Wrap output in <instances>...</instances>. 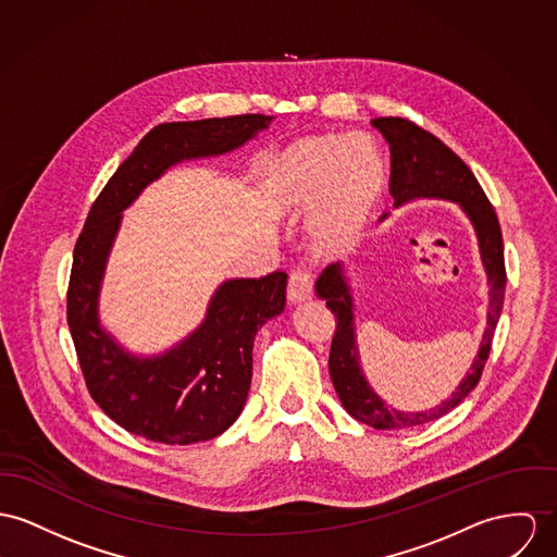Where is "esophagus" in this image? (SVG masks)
I'll use <instances>...</instances> for the list:
<instances>
[{
	"mask_svg": "<svg viewBox=\"0 0 557 557\" xmlns=\"http://www.w3.org/2000/svg\"><path fill=\"white\" fill-rule=\"evenodd\" d=\"M313 297V277L307 269H297L288 277V300L293 305L305 302Z\"/></svg>",
	"mask_w": 557,
	"mask_h": 557,
	"instance_id": "obj_1",
	"label": "esophagus"
}]
</instances>
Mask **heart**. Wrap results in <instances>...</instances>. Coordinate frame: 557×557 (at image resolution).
<instances>
[{
	"instance_id": "b5f03b06",
	"label": "heart",
	"mask_w": 557,
	"mask_h": 557,
	"mask_svg": "<svg viewBox=\"0 0 557 557\" xmlns=\"http://www.w3.org/2000/svg\"><path fill=\"white\" fill-rule=\"evenodd\" d=\"M382 186V157L369 137L311 135L275 159L271 199L282 214L313 210L318 248L343 255L358 244Z\"/></svg>"
}]
</instances>
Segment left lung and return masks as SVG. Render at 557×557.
Masks as SVG:
<instances>
[{
  "instance_id": "8db88e82",
  "label": "left lung",
  "mask_w": 557,
  "mask_h": 557,
  "mask_svg": "<svg viewBox=\"0 0 557 557\" xmlns=\"http://www.w3.org/2000/svg\"><path fill=\"white\" fill-rule=\"evenodd\" d=\"M371 125L377 128L389 144V195L394 197V206H403L411 199L436 197L456 201L465 214L471 218L476 231L481 260L490 282V311H487V329L479 345V354L472 362L469 375L460 382L458 389L449 400L436 405L422 413H405L389 409L384 400L369 387L360 364H358V347L354 337V313H351V295L343 275L342 262L329 264L315 282V293L320 299L326 300V307L337 318L335 337L331 343L329 371L333 385L342 398L345 411L358 422L380 430L409 429L420 426L432 420L443 418L456 405H460L479 384L483 367L487 362L494 331L505 302V246L498 215L492 203L487 201L483 188L472 175L469 165L447 148L438 137H434L426 128L398 116L373 119Z\"/></svg>"
}]
</instances>
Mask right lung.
<instances>
[{
  "mask_svg": "<svg viewBox=\"0 0 557 557\" xmlns=\"http://www.w3.org/2000/svg\"><path fill=\"white\" fill-rule=\"evenodd\" d=\"M273 116L242 114L163 123L144 135L108 180L86 215L67 286V324L88 394L119 426L165 445L222 434L239 418L252 384L257 331L284 311V271L228 280L210 300L203 324L154 358L127 354L101 326L97 299L121 212L180 161L231 152L269 127Z\"/></svg>",
  "mask_w": 557,
  "mask_h": 557,
  "instance_id": "right-lung-1",
  "label": "right lung"
}]
</instances>
